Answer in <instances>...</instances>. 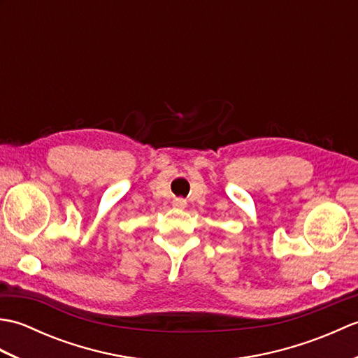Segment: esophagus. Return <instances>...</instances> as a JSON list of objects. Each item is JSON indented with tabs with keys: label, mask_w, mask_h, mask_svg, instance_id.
Listing matches in <instances>:
<instances>
[{
	"label": "esophagus",
	"mask_w": 358,
	"mask_h": 358,
	"mask_svg": "<svg viewBox=\"0 0 358 358\" xmlns=\"http://www.w3.org/2000/svg\"><path fill=\"white\" fill-rule=\"evenodd\" d=\"M172 206L175 209H185L186 208V200L185 199H175L172 201Z\"/></svg>",
	"instance_id": "34e87169"
}]
</instances>
